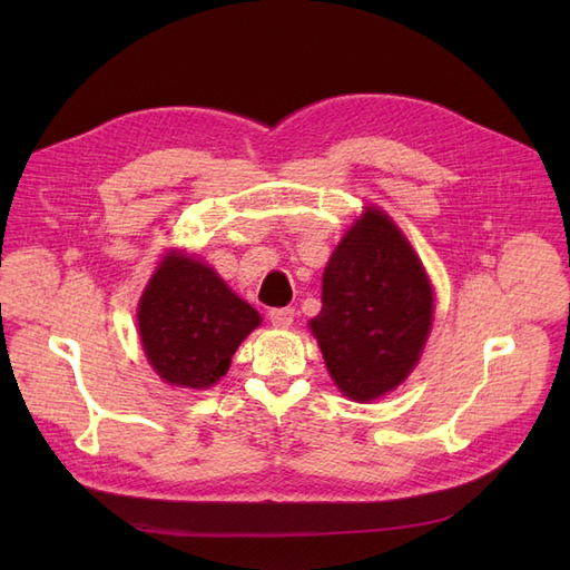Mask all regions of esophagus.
Instances as JSON below:
<instances>
[{"instance_id": "esophagus-1", "label": "esophagus", "mask_w": 570, "mask_h": 570, "mask_svg": "<svg viewBox=\"0 0 570 570\" xmlns=\"http://www.w3.org/2000/svg\"><path fill=\"white\" fill-rule=\"evenodd\" d=\"M268 318H271V323L275 327H289L292 321H295V308H289V306H285V308H271Z\"/></svg>"}]
</instances>
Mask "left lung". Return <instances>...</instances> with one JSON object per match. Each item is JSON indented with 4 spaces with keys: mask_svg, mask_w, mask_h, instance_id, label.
Here are the masks:
<instances>
[{
    "mask_svg": "<svg viewBox=\"0 0 570 570\" xmlns=\"http://www.w3.org/2000/svg\"><path fill=\"white\" fill-rule=\"evenodd\" d=\"M323 306L308 321L344 396L371 402L416 368L433 325V287L394 220L366 206L323 271Z\"/></svg>",
    "mask_w": 570,
    "mask_h": 570,
    "instance_id": "8db88e82",
    "label": "left lung"
}]
</instances>
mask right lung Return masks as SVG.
Returning a JSON list of instances; mask_svg holds the SVG:
<instances>
[{
  "label": "right lung",
  "instance_id": "1",
  "mask_svg": "<svg viewBox=\"0 0 570 570\" xmlns=\"http://www.w3.org/2000/svg\"><path fill=\"white\" fill-rule=\"evenodd\" d=\"M262 316L195 256L168 252L149 278L137 327L151 368L164 383L206 390L230 368Z\"/></svg>",
  "mask_w": 570,
  "mask_h": 570
}]
</instances>
